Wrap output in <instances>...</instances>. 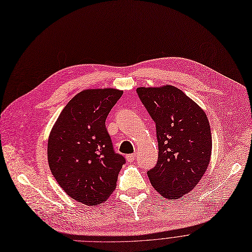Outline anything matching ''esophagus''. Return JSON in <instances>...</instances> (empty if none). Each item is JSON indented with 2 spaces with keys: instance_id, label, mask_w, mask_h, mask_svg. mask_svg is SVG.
<instances>
[{
  "instance_id": "esophagus-1",
  "label": "esophagus",
  "mask_w": 252,
  "mask_h": 252,
  "mask_svg": "<svg viewBox=\"0 0 252 252\" xmlns=\"http://www.w3.org/2000/svg\"><path fill=\"white\" fill-rule=\"evenodd\" d=\"M126 161L127 162H133L135 159V154H130V155H126Z\"/></svg>"
}]
</instances>
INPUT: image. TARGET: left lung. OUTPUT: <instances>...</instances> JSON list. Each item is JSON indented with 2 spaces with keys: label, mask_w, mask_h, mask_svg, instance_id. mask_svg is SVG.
<instances>
[{
  "label": "left lung",
  "mask_w": 252,
  "mask_h": 252,
  "mask_svg": "<svg viewBox=\"0 0 252 252\" xmlns=\"http://www.w3.org/2000/svg\"><path fill=\"white\" fill-rule=\"evenodd\" d=\"M136 93L156 123L158 157L148 171L153 187L167 199L189 193L210 163L212 136L204 110L172 85L139 87Z\"/></svg>",
  "instance_id": "obj_1"
}]
</instances>
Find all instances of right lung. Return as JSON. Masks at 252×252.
<instances>
[{
  "label": "right lung",
  "instance_id": "add662e5",
  "mask_svg": "<svg viewBox=\"0 0 252 252\" xmlns=\"http://www.w3.org/2000/svg\"><path fill=\"white\" fill-rule=\"evenodd\" d=\"M124 91L86 89L61 111L48 139V163L65 193L85 205L103 203L126 158L114 152L105 120Z\"/></svg>",
  "mask_w": 252,
  "mask_h": 252
}]
</instances>
